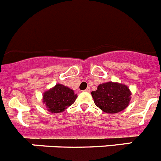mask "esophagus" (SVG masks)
I'll list each match as a JSON object with an SVG mask.
<instances>
[{"mask_svg": "<svg viewBox=\"0 0 161 161\" xmlns=\"http://www.w3.org/2000/svg\"><path fill=\"white\" fill-rule=\"evenodd\" d=\"M85 92H88V93H89V92H90V88H89V87H88L87 89H85Z\"/></svg>", "mask_w": 161, "mask_h": 161, "instance_id": "obj_1", "label": "esophagus"}]
</instances>
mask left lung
<instances>
[{
  "mask_svg": "<svg viewBox=\"0 0 161 161\" xmlns=\"http://www.w3.org/2000/svg\"><path fill=\"white\" fill-rule=\"evenodd\" d=\"M91 94L95 105L107 114H116L125 109L131 98L127 85L112 81L99 85Z\"/></svg>",
  "mask_w": 161,
  "mask_h": 161,
  "instance_id": "left-lung-1",
  "label": "left lung"
}]
</instances>
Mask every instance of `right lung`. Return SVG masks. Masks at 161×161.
Masks as SVG:
<instances>
[{
    "label": "right lung",
    "instance_id": "right-lung-1",
    "mask_svg": "<svg viewBox=\"0 0 161 161\" xmlns=\"http://www.w3.org/2000/svg\"><path fill=\"white\" fill-rule=\"evenodd\" d=\"M77 95L70 88L61 84H56L42 94V103L52 114L64 112L76 101Z\"/></svg>",
    "mask_w": 161,
    "mask_h": 161
}]
</instances>
